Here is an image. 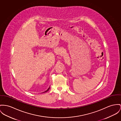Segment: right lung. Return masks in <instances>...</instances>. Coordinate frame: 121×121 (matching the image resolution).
Returning a JSON list of instances; mask_svg holds the SVG:
<instances>
[{
  "mask_svg": "<svg viewBox=\"0 0 121 121\" xmlns=\"http://www.w3.org/2000/svg\"><path fill=\"white\" fill-rule=\"evenodd\" d=\"M50 89V87H49V88H48V89L47 90H46L45 91H44V92H43V93H45V92H47V91H48V90H49V89Z\"/></svg>",
  "mask_w": 121,
  "mask_h": 121,
  "instance_id": "right-lung-1",
  "label": "right lung"
}]
</instances>
